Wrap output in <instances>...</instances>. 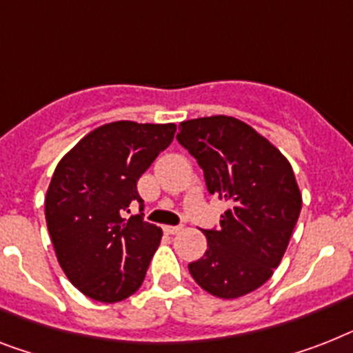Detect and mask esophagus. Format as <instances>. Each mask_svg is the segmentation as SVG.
<instances>
[{
	"label": "esophagus",
	"instance_id": "esophagus-1",
	"mask_svg": "<svg viewBox=\"0 0 353 353\" xmlns=\"http://www.w3.org/2000/svg\"><path fill=\"white\" fill-rule=\"evenodd\" d=\"M182 231V227L180 225H164V232L165 234H176V232Z\"/></svg>",
	"mask_w": 353,
	"mask_h": 353
}]
</instances>
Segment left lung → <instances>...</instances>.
Here are the masks:
<instances>
[{"label": "left lung", "mask_w": 353, "mask_h": 353, "mask_svg": "<svg viewBox=\"0 0 353 353\" xmlns=\"http://www.w3.org/2000/svg\"><path fill=\"white\" fill-rule=\"evenodd\" d=\"M176 141L203 170L209 193L231 203L220 229L202 231L208 250L189 272L216 298H241L272 276L298 222L292 165L249 124L227 115L180 122Z\"/></svg>", "instance_id": "8db88e82"}]
</instances>
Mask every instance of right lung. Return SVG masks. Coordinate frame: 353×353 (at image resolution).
I'll use <instances>...</instances> for the list:
<instances>
[{"instance_id": "obj_1", "label": "right lung", "mask_w": 353, "mask_h": 353, "mask_svg": "<svg viewBox=\"0 0 353 353\" xmlns=\"http://www.w3.org/2000/svg\"><path fill=\"white\" fill-rule=\"evenodd\" d=\"M174 124L117 121L90 131L54 171L45 216L55 256L84 296L117 303L141 288L162 229L144 214L126 220L142 200L137 182L171 144Z\"/></svg>"}]
</instances>
